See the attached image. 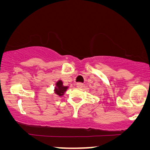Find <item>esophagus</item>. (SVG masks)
Masks as SVG:
<instances>
[{
  "instance_id": "obj_1",
  "label": "esophagus",
  "mask_w": 150,
  "mask_h": 150,
  "mask_svg": "<svg viewBox=\"0 0 150 150\" xmlns=\"http://www.w3.org/2000/svg\"><path fill=\"white\" fill-rule=\"evenodd\" d=\"M76 86L78 87V88H82V87L83 86V83H77Z\"/></svg>"
}]
</instances>
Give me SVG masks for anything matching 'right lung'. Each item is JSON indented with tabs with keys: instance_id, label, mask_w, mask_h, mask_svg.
<instances>
[{
	"instance_id": "right-lung-1",
	"label": "right lung",
	"mask_w": 150,
	"mask_h": 150,
	"mask_svg": "<svg viewBox=\"0 0 150 150\" xmlns=\"http://www.w3.org/2000/svg\"><path fill=\"white\" fill-rule=\"evenodd\" d=\"M57 88H55V93L59 96H62L64 95V92L67 89V87L63 86L62 85V82L61 81H59L56 83Z\"/></svg>"
}]
</instances>
